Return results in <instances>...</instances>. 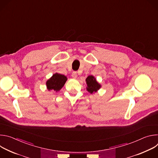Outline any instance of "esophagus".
Returning a JSON list of instances; mask_svg holds the SVG:
<instances>
[{
  "instance_id": "1",
  "label": "esophagus",
  "mask_w": 158,
  "mask_h": 158,
  "mask_svg": "<svg viewBox=\"0 0 158 158\" xmlns=\"http://www.w3.org/2000/svg\"><path fill=\"white\" fill-rule=\"evenodd\" d=\"M72 77H73V78H76L77 77V73L76 72H73V73H72Z\"/></svg>"
}]
</instances>
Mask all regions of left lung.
I'll return each instance as SVG.
<instances>
[{"label": "left lung", "mask_w": 158, "mask_h": 158, "mask_svg": "<svg viewBox=\"0 0 158 158\" xmlns=\"http://www.w3.org/2000/svg\"><path fill=\"white\" fill-rule=\"evenodd\" d=\"M85 81L87 84L86 88L87 91L91 94L97 92L101 87V84L97 82L96 79L93 76H89L86 78Z\"/></svg>", "instance_id": "left-lung-1"}]
</instances>
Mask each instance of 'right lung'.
Returning <instances> with one entry per match:
<instances>
[{
  "label": "right lung",
  "instance_id": "right-lung-1",
  "mask_svg": "<svg viewBox=\"0 0 158 158\" xmlns=\"http://www.w3.org/2000/svg\"><path fill=\"white\" fill-rule=\"evenodd\" d=\"M67 78L64 75L56 73L47 81L46 85L49 91H59L64 85Z\"/></svg>",
  "mask_w": 158,
  "mask_h": 158
}]
</instances>
